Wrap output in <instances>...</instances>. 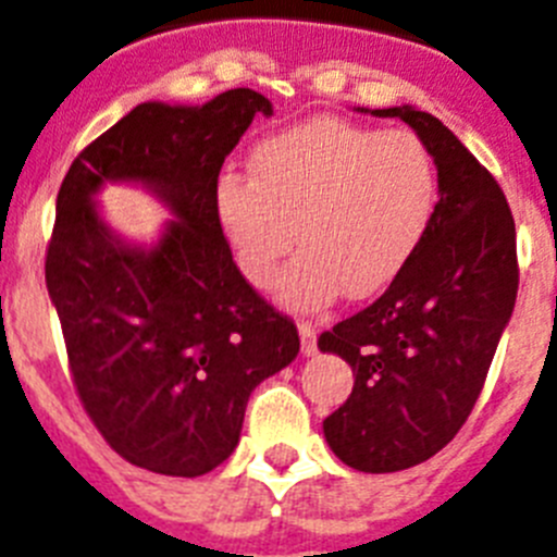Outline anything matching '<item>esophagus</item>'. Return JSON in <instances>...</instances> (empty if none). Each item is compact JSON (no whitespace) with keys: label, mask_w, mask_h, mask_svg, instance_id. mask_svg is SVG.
I'll return each mask as SVG.
<instances>
[{"label":"esophagus","mask_w":557,"mask_h":557,"mask_svg":"<svg viewBox=\"0 0 557 557\" xmlns=\"http://www.w3.org/2000/svg\"><path fill=\"white\" fill-rule=\"evenodd\" d=\"M299 336H301V354L313 356L315 354V327L310 322H299Z\"/></svg>","instance_id":"obj_1"}]
</instances>
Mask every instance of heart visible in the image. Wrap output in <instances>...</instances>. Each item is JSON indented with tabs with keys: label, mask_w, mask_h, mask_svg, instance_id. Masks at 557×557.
<instances>
[{
	"label": "heart",
	"mask_w": 557,
	"mask_h": 557,
	"mask_svg": "<svg viewBox=\"0 0 557 557\" xmlns=\"http://www.w3.org/2000/svg\"><path fill=\"white\" fill-rule=\"evenodd\" d=\"M250 166L252 177L233 169L218 177V224L256 287L273 282L293 244L305 247L275 290L293 310L388 287L437 212L434 158L403 128L319 117L264 137Z\"/></svg>",
	"instance_id": "1"
}]
</instances>
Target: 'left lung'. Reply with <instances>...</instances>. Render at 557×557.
Wrapping results in <instances>:
<instances>
[{
  "label": "left lung",
  "instance_id": "8db88e82",
  "mask_svg": "<svg viewBox=\"0 0 557 557\" xmlns=\"http://www.w3.org/2000/svg\"><path fill=\"white\" fill-rule=\"evenodd\" d=\"M371 114L405 120L425 144L437 212L388 290L319 336L354 371L322 429L345 466L388 474L437 455L469 420L518 299V252L506 195L451 128L413 106Z\"/></svg>",
  "mask_w": 557,
  "mask_h": 557
}]
</instances>
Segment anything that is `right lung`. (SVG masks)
Returning a JSON list of instances; mask_svg holds the SVG:
<instances>
[{
	"label": "right lung",
	"instance_id": "1",
	"mask_svg": "<svg viewBox=\"0 0 557 557\" xmlns=\"http://www.w3.org/2000/svg\"><path fill=\"white\" fill-rule=\"evenodd\" d=\"M256 114L273 102L233 88L203 106L140 102L86 146L57 195L46 284L77 394L132 466L198 478L233 455L256 385L299 354V333L233 261L215 184ZM140 185L172 219L128 243L96 203Z\"/></svg>",
	"mask_w": 557,
	"mask_h": 557
}]
</instances>
